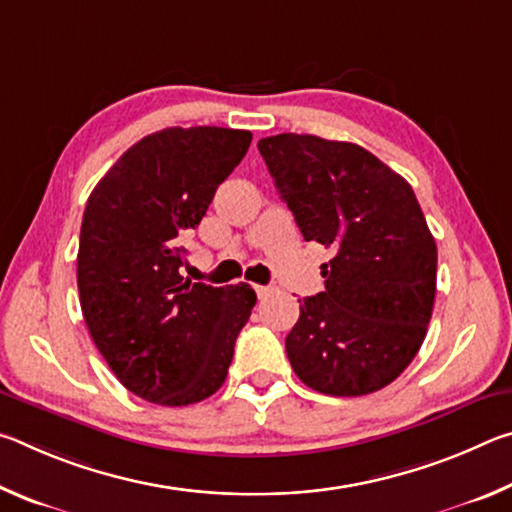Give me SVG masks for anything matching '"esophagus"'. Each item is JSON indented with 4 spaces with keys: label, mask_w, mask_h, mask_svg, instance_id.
Instances as JSON below:
<instances>
[{
    "label": "esophagus",
    "mask_w": 512,
    "mask_h": 512,
    "mask_svg": "<svg viewBox=\"0 0 512 512\" xmlns=\"http://www.w3.org/2000/svg\"><path fill=\"white\" fill-rule=\"evenodd\" d=\"M255 291H257V298H259V300H266V298L271 296V293L275 291V287H266V284L262 287V284H257Z\"/></svg>",
    "instance_id": "34e87169"
}]
</instances>
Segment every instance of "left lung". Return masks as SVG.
I'll return each instance as SVG.
<instances>
[{"instance_id": "left-lung-1", "label": "left lung", "mask_w": 512, "mask_h": 512, "mask_svg": "<svg viewBox=\"0 0 512 512\" xmlns=\"http://www.w3.org/2000/svg\"><path fill=\"white\" fill-rule=\"evenodd\" d=\"M257 149L305 241L334 250L325 291L298 300L291 368L318 393H375L418 354L436 298L438 250L418 198L359 144L282 133Z\"/></svg>"}]
</instances>
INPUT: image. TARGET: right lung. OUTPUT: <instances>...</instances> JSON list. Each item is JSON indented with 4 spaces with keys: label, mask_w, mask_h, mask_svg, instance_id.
Instances as JSON below:
<instances>
[{
    "label": "right lung",
    "mask_w": 512,
    "mask_h": 512,
    "mask_svg": "<svg viewBox=\"0 0 512 512\" xmlns=\"http://www.w3.org/2000/svg\"><path fill=\"white\" fill-rule=\"evenodd\" d=\"M253 135L164 128L133 144L92 189L76 280L85 325L115 377L146 402L187 406L219 391L257 296L250 284L185 280L180 237Z\"/></svg>",
    "instance_id": "add662e5"
}]
</instances>
